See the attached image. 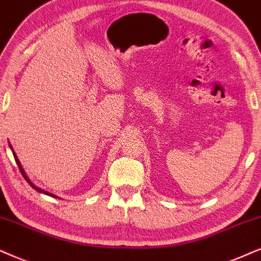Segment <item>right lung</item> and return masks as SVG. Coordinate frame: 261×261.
Instances as JSON below:
<instances>
[{"label":"right lung","instance_id":"right-lung-1","mask_svg":"<svg viewBox=\"0 0 261 261\" xmlns=\"http://www.w3.org/2000/svg\"><path fill=\"white\" fill-rule=\"evenodd\" d=\"M13 155H14V159H15V161H16V165H18V167H19V170H20V172H21V174H22V177L25 178L26 179V182H28L30 186H31L32 188H34V189H36L37 191H39V193H43V194H47V195H49V196H54V197H57L55 195H53V194H50V193H48V191H45V190H43V189H39V188H37L36 186H34V184H32L31 182H30V179L28 178V176H26L25 174V172H24V170H22V167H21V165H20V163H19V160H18V158H16V155H15V153H13Z\"/></svg>","mask_w":261,"mask_h":261}]
</instances>
